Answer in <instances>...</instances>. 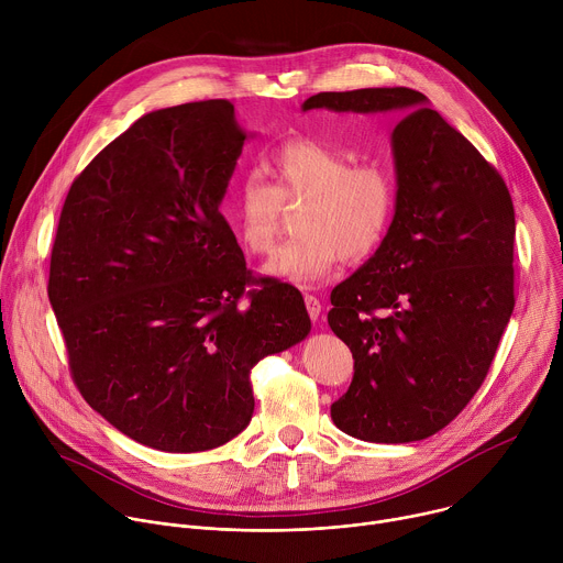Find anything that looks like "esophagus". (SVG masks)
I'll use <instances>...</instances> for the list:
<instances>
[{
  "instance_id": "esophagus-1",
  "label": "esophagus",
  "mask_w": 563,
  "mask_h": 563,
  "mask_svg": "<svg viewBox=\"0 0 563 563\" xmlns=\"http://www.w3.org/2000/svg\"><path fill=\"white\" fill-rule=\"evenodd\" d=\"M305 307H307V311H309V318L316 323V320L320 318V311H323V305H320V300H318L316 296L305 294Z\"/></svg>"
}]
</instances>
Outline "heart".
I'll return each instance as SVG.
<instances>
[{
	"instance_id": "b5f03b06",
	"label": "heart",
	"mask_w": 563,
	"mask_h": 563,
	"mask_svg": "<svg viewBox=\"0 0 563 563\" xmlns=\"http://www.w3.org/2000/svg\"><path fill=\"white\" fill-rule=\"evenodd\" d=\"M265 180L250 172L235 187L229 220L250 254L274 250L283 205H302L298 238L285 243L265 274L311 287L336 272L341 258L369 256L391 224L396 183L383 165H352V155L313 137H291L269 157Z\"/></svg>"
}]
</instances>
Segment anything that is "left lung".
Returning a JSON list of instances; mask_svg holds the SVG:
<instances>
[{"label":"left lung","mask_w":563,"mask_h":563,"mask_svg":"<svg viewBox=\"0 0 563 563\" xmlns=\"http://www.w3.org/2000/svg\"><path fill=\"white\" fill-rule=\"evenodd\" d=\"M396 113V209L376 254L334 287L328 323L354 378L332 421L369 443L443 430L476 394L515 309V207L499 172L423 93H318L302 111Z\"/></svg>","instance_id":"left-lung-1"}]
</instances>
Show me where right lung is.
<instances>
[{
	"label": "right lung",
	"mask_w": 563,
	"mask_h": 563,
	"mask_svg": "<svg viewBox=\"0 0 563 563\" xmlns=\"http://www.w3.org/2000/svg\"><path fill=\"white\" fill-rule=\"evenodd\" d=\"M245 140L227 100L151 111L62 207L48 300L73 380L115 430L163 452L243 432L252 367L311 330L300 291L254 278L220 213Z\"/></svg>",
	"instance_id": "add662e5"
}]
</instances>
